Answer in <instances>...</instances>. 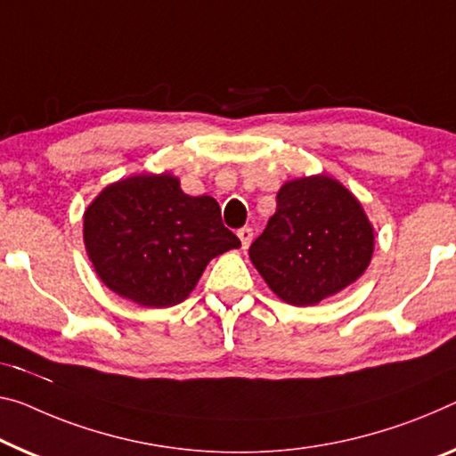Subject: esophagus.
Returning a JSON list of instances; mask_svg holds the SVG:
<instances>
[{
  "label": "esophagus",
  "mask_w": 456,
  "mask_h": 456,
  "mask_svg": "<svg viewBox=\"0 0 456 456\" xmlns=\"http://www.w3.org/2000/svg\"><path fill=\"white\" fill-rule=\"evenodd\" d=\"M238 238H240L242 248H248V244H250V240H252V228L244 226V228L238 230Z\"/></svg>",
  "instance_id": "1"
}]
</instances>
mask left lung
Returning a JSON list of instances; mask_svg holds the SVG:
<instances>
[{
	"label": "left lung",
	"mask_w": 456,
	"mask_h": 456,
	"mask_svg": "<svg viewBox=\"0 0 456 456\" xmlns=\"http://www.w3.org/2000/svg\"><path fill=\"white\" fill-rule=\"evenodd\" d=\"M375 248L361 201L328 175L283 183L277 209L248 255L279 299L316 305L354 283Z\"/></svg>",
	"instance_id": "left-lung-1"
}]
</instances>
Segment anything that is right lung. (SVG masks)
<instances>
[{
	"label": "right lung",
	"mask_w": 456,
	"mask_h": 456,
	"mask_svg": "<svg viewBox=\"0 0 456 456\" xmlns=\"http://www.w3.org/2000/svg\"><path fill=\"white\" fill-rule=\"evenodd\" d=\"M83 240L106 287L144 307L181 304L214 256L240 247L218 201L183 193L171 173L108 185L83 214Z\"/></svg>",
	"instance_id": "add662e5"
}]
</instances>
